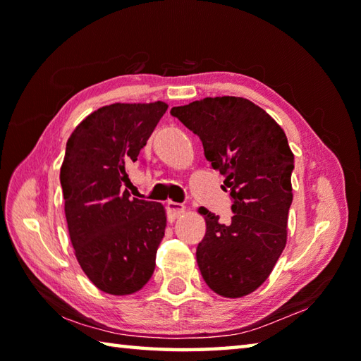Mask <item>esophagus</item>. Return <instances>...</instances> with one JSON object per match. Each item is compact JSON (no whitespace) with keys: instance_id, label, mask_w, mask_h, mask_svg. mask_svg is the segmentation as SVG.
Segmentation results:
<instances>
[{"instance_id":"1","label":"esophagus","mask_w":361,"mask_h":361,"mask_svg":"<svg viewBox=\"0 0 361 361\" xmlns=\"http://www.w3.org/2000/svg\"><path fill=\"white\" fill-rule=\"evenodd\" d=\"M166 209H167L169 217L175 220L176 217H180L181 214H185L186 206L181 204V203H175V202H167L166 203Z\"/></svg>"}]
</instances>
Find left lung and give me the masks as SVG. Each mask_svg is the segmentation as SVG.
Returning <instances> with one entry per match:
<instances>
[{
    "mask_svg": "<svg viewBox=\"0 0 361 361\" xmlns=\"http://www.w3.org/2000/svg\"><path fill=\"white\" fill-rule=\"evenodd\" d=\"M171 114L200 136L204 157L233 197L229 224L200 208L206 234L197 247L204 282L217 295L242 298L267 281L287 243L295 155L281 126L248 99L204 97Z\"/></svg>",
    "mask_w": 361,
    "mask_h": 361,
    "instance_id": "left-lung-1",
    "label": "left lung"
}]
</instances>
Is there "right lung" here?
I'll use <instances>...</instances> for the list:
<instances>
[{
  "instance_id": "1",
  "label": "right lung",
  "mask_w": 361,
  "mask_h": 361,
  "mask_svg": "<svg viewBox=\"0 0 361 361\" xmlns=\"http://www.w3.org/2000/svg\"><path fill=\"white\" fill-rule=\"evenodd\" d=\"M166 110L161 101L105 105L88 114L66 142L60 183L68 233L83 273L109 295L136 293L155 270L166 209L130 198L122 186Z\"/></svg>"
}]
</instances>
